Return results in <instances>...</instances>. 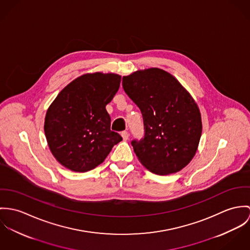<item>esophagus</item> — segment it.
<instances>
[{
	"label": "esophagus",
	"mask_w": 250,
	"mask_h": 250,
	"mask_svg": "<svg viewBox=\"0 0 250 250\" xmlns=\"http://www.w3.org/2000/svg\"><path fill=\"white\" fill-rule=\"evenodd\" d=\"M121 135H122V137H123V139L125 140V141H126V140H128V132L127 131H122V133H121Z\"/></svg>",
	"instance_id": "obj_1"
}]
</instances>
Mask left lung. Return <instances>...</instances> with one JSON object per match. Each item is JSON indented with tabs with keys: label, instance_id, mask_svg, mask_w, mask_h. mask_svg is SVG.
Returning <instances> with one entry per match:
<instances>
[{
	"label": "left lung",
	"instance_id": "8db88e82",
	"mask_svg": "<svg viewBox=\"0 0 250 250\" xmlns=\"http://www.w3.org/2000/svg\"><path fill=\"white\" fill-rule=\"evenodd\" d=\"M123 88L143 115L144 137L131 141L141 163L160 175L187 166L202 131L200 112L191 95L158 68L124 77Z\"/></svg>",
	"mask_w": 250,
	"mask_h": 250
}]
</instances>
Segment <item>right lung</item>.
Returning a JSON list of instances; mask_svg holds the SVG:
<instances>
[{
    "mask_svg": "<svg viewBox=\"0 0 250 250\" xmlns=\"http://www.w3.org/2000/svg\"><path fill=\"white\" fill-rule=\"evenodd\" d=\"M121 83L116 74H87L68 84L49 107L44 130L56 160L84 172L102 164L121 142L106 111Z\"/></svg>",
    "mask_w": 250,
    "mask_h": 250,
    "instance_id": "obj_1",
    "label": "right lung"
}]
</instances>
